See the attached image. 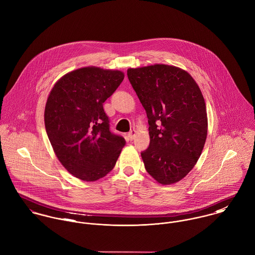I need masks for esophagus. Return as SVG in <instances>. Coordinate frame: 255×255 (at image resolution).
<instances>
[{"mask_svg":"<svg viewBox=\"0 0 255 255\" xmlns=\"http://www.w3.org/2000/svg\"><path fill=\"white\" fill-rule=\"evenodd\" d=\"M136 133H137V131L135 130V129H133V130H131L130 132H129V134H128V138H129V140H134V138H135V136H136Z\"/></svg>","mask_w":255,"mask_h":255,"instance_id":"obj_1","label":"esophagus"}]
</instances>
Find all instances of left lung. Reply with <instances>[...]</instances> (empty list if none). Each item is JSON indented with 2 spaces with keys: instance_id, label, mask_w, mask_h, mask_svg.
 Instances as JSON below:
<instances>
[{
  "instance_id": "1",
  "label": "left lung",
  "mask_w": 255,
  "mask_h": 255,
  "mask_svg": "<svg viewBox=\"0 0 255 255\" xmlns=\"http://www.w3.org/2000/svg\"><path fill=\"white\" fill-rule=\"evenodd\" d=\"M128 79L147 112L150 146L141 155L162 185L176 183L203 151L208 118L203 95L184 70L163 64L129 68Z\"/></svg>"
}]
</instances>
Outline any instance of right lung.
I'll list each match as a JSON object with an SVG mask.
<instances>
[{"mask_svg":"<svg viewBox=\"0 0 255 255\" xmlns=\"http://www.w3.org/2000/svg\"><path fill=\"white\" fill-rule=\"evenodd\" d=\"M124 73L84 67L64 75L48 96L44 123L54 153L75 177L96 181L114 167L125 139L110 132L103 110Z\"/></svg>","mask_w":255,"mask_h":255,"instance_id":"right-lung-1","label":"right lung"}]
</instances>
